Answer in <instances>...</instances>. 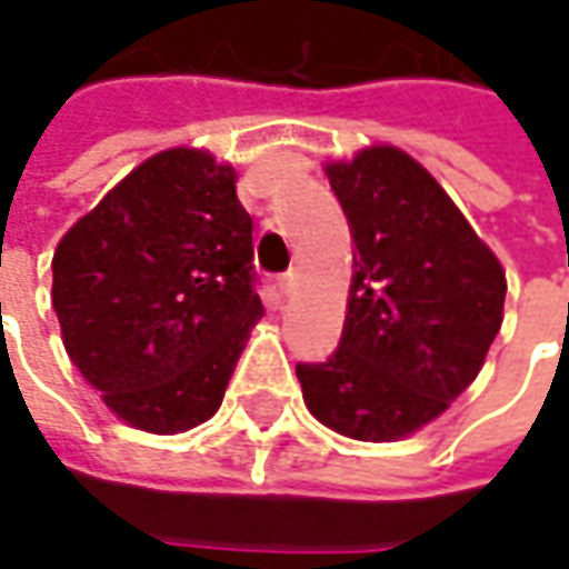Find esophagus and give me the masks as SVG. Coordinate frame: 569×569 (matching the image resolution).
I'll return each instance as SVG.
<instances>
[{
    "instance_id": "esophagus-1",
    "label": "esophagus",
    "mask_w": 569,
    "mask_h": 569,
    "mask_svg": "<svg viewBox=\"0 0 569 569\" xmlns=\"http://www.w3.org/2000/svg\"><path fill=\"white\" fill-rule=\"evenodd\" d=\"M274 288H278L281 295H291V288H295V274L291 272L278 274V278H274Z\"/></svg>"
}]
</instances>
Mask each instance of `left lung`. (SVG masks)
<instances>
[{"label": "left lung", "instance_id": "1", "mask_svg": "<svg viewBox=\"0 0 569 569\" xmlns=\"http://www.w3.org/2000/svg\"><path fill=\"white\" fill-rule=\"evenodd\" d=\"M355 240L339 348L297 363L313 418L386 443L443 415L503 322V269L440 183L399 148L326 167Z\"/></svg>", "mask_w": 569, "mask_h": 569}]
</instances>
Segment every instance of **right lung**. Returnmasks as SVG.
Returning a JSON list of instances; mask_svg holds the SVG:
<instances>
[{
    "instance_id": "obj_1",
    "label": "right lung",
    "mask_w": 569,
    "mask_h": 569,
    "mask_svg": "<svg viewBox=\"0 0 569 569\" xmlns=\"http://www.w3.org/2000/svg\"><path fill=\"white\" fill-rule=\"evenodd\" d=\"M237 173L196 148L139 164L53 256V310L81 377L122 421L180 433L224 399L256 295Z\"/></svg>"
}]
</instances>
